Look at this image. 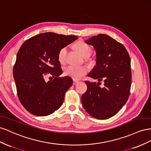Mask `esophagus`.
<instances>
[{
	"label": "esophagus",
	"instance_id": "obj_1",
	"mask_svg": "<svg viewBox=\"0 0 151 151\" xmlns=\"http://www.w3.org/2000/svg\"><path fill=\"white\" fill-rule=\"evenodd\" d=\"M78 83V81H77V80H73V85H76V84H77V83Z\"/></svg>",
	"mask_w": 151,
	"mask_h": 151
}]
</instances>
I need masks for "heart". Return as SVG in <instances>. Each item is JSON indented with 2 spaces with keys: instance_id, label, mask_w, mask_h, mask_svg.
<instances>
[{
  "instance_id": "1",
  "label": "heart",
  "mask_w": 151,
  "mask_h": 151,
  "mask_svg": "<svg viewBox=\"0 0 151 151\" xmlns=\"http://www.w3.org/2000/svg\"><path fill=\"white\" fill-rule=\"evenodd\" d=\"M75 47L78 52L82 55L86 60L90 63H93V61L90 59L89 57L92 53V48L90 45H87L83 41H78L76 42ZM68 52V47H64L59 51L58 55V60L60 63H63L65 61V58ZM88 69L86 66H68L64 70V74L66 76H69L75 80H78L81 79L83 76L87 74Z\"/></svg>"
}]
</instances>
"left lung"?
I'll return each mask as SVG.
<instances>
[{"instance_id": "1", "label": "left lung", "mask_w": 151, "mask_h": 151, "mask_svg": "<svg viewBox=\"0 0 151 151\" xmlns=\"http://www.w3.org/2000/svg\"><path fill=\"white\" fill-rule=\"evenodd\" d=\"M96 51V66L88 76L99 82L85 81L87 90L81 96L83 108L92 117L106 119L116 115L125 104L130 94L131 61L124 46L104 34L86 41ZM103 80L104 87L98 86Z\"/></svg>"}]
</instances>
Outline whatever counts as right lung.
<instances>
[{"label": "right lung", "instance_id": "add662e5", "mask_svg": "<svg viewBox=\"0 0 151 151\" xmlns=\"http://www.w3.org/2000/svg\"><path fill=\"white\" fill-rule=\"evenodd\" d=\"M77 38L75 35L47 32L31 37L21 46L13 76L19 101L30 113L47 116L63 104L73 80L68 76L59 78L63 71L58 55L63 47ZM47 75L51 76L52 80L46 82Z\"/></svg>", "mask_w": 151, "mask_h": 151}]
</instances>
